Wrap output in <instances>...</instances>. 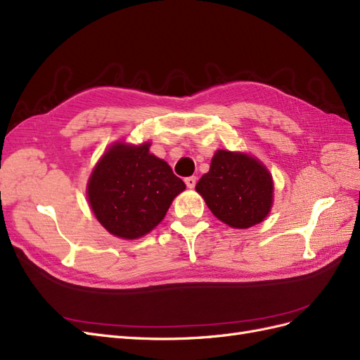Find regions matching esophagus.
Returning <instances> with one entry per match:
<instances>
[{"instance_id": "obj_1", "label": "esophagus", "mask_w": 360, "mask_h": 360, "mask_svg": "<svg viewBox=\"0 0 360 360\" xmlns=\"http://www.w3.org/2000/svg\"><path fill=\"white\" fill-rule=\"evenodd\" d=\"M184 183H186V186L189 189H193V188H195V184H197V177H186V179H184Z\"/></svg>"}]
</instances>
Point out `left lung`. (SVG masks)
Returning a JSON list of instances; mask_svg holds the SVG:
<instances>
[{
    "label": "left lung",
    "instance_id": "left-lung-1",
    "mask_svg": "<svg viewBox=\"0 0 360 360\" xmlns=\"http://www.w3.org/2000/svg\"><path fill=\"white\" fill-rule=\"evenodd\" d=\"M273 188L271 174L259 160L226 150L215 153L195 186L213 215L233 229H248L266 218Z\"/></svg>",
    "mask_w": 360,
    "mask_h": 360
}]
</instances>
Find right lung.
Masks as SVG:
<instances>
[{"label":"right lung","instance_id":"1","mask_svg":"<svg viewBox=\"0 0 360 360\" xmlns=\"http://www.w3.org/2000/svg\"><path fill=\"white\" fill-rule=\"evenodd\" d=\"M184 188L167 162L150 154V143H115L95 167L87 197L105 230L136 239L159 224Z\"/></svg>","mask_w":360,"mask_h":360}]
</instances>
